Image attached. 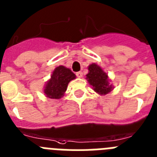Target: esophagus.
<instances>
[{
  "instance_id": "1",
  "label": "esophagus",
  "mask_w": 157,
  "mask_h": 157,
  "mask_svg": "<svg viewBox=\"0 0 157 157\" xmlns=\"http://www.w3.org/2000/svg\"><path fill=\"white\" fill-rule=\"evenodd\" d=\"M77 77H78V78H81V77H83V73L82 72H78V73H77Z\"/></svg>"
}]
</instances>
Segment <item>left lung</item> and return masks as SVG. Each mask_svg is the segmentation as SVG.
Instances as JSON below:
<instances>
[{"label": "left lung", "mask_w": 157, "mask_h": 157, "mask_svg": "<svg viewBox=\"0 0 157 157\" xmlns=\"http://www.w3.org/2000/svg\"><path fill=\"white\" fill-rule=\"evenodd\" d=\"M88 73L86 75V80L92 87V89L100 95L108 94L114 89L108 75L97 64L92 63L88 65Z\"/></svg>", "instance_id": "left-lung-1"}]
</instances>
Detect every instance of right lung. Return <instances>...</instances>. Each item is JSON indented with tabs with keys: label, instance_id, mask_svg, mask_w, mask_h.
<instances>
[{
	"label": "right lung",
	"instance_id": "add662e5",
	"mask_svg": "<svg viewBox=\"0 0 157 157\" xmlns=\"http://www.w3.org/2000/svg\"><path fill=\"white\" fill-rule=\"evenodd\" d=\"M74 79H76V75L69 68L59 65L54 69L50 80L46 81L43 92L50 99H61L66 92L69 83Z\"/></svg>",
	"mask_w": 157,
	"mask_h": 157
}]
</instances>
